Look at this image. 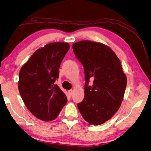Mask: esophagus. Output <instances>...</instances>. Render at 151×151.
Listing matches in <instances>:
<instances>
[{"label": "esophagus", "mask_w": 151, "mask_h": 151, "mask_svg": "<svg viewBox=\"0 0 151 151\" xmlns=\"http://www.w3.org/2000/svg\"><path fill=\"white\" fill-rule=\"evenodd\" d=\"M68 93H69V94L70 95V96H71L72 94H73V91L72 90V89H70V90L68 91Z\"/></svg>", "instance_id": "34e87169"}]
</instances>
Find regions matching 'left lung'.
Segmentation results:
<instances>
[{
	"label": "left lung",
	"instance_id": "obj_1",
	"mask_svg": "<svg viewBox=\"0 0 151 151\" xmlns=\"http://www.w3.org/2000/svg\"><path fill=\"white\" fill-rule=\"evenodd\" d=\"M73 52L85 73L84 99L77 104L82 117L89 124L104 123L116 113L123 101L127 76L119 59L108 46L84 40L73 44ZM94 79L92 86H87Z\"/></svg>",
	"mask_w": 151,
	"mask_h": 151
}]
</instances>
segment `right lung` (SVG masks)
<instances>
[{
  "label": "right lung",
  "mask_w": 151,
  "mask_h": 151,
  "mask_svg": "<svg viewBox=\"0 0 151 151\" xmlns=\"http://www.w3.org/2000/svg\"><path fill=\"white\" fill-rule=\"evenodd\" d=\"M69 48L65 42L47 44L35 51L19 72L18 88L22 101L40 120H54L67 103L66 95L54 82Z\"/></svg>",
  "instance_id": "right-lung-1"
}]
</instances>
